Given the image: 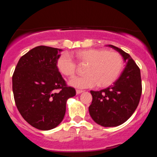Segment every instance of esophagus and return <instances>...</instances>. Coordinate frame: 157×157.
I'll return each mask as SVG.
<instances>
[{
    "mask_svg": "<svg viewBox=\"0 0 157 157\" xmlns=\"http://www.w3.org/2000/svg\"><path fill=\"white\" fill-rule=\"evenodd\" d=\"M83 90H79V89H78V90H76V94H81V93H82L83 92Z\"/></svg>",
    "mask_w": 157,
    "mask_h": 157,
    "instance_id": "esophagus-1",
    "label": "esophagus"
}]
</instances>
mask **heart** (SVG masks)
Here are the masks:
<instances>
[{
    "instance_id": "heart-1",
    "label": "heart",
    "mask_w": 157,
    "mask_h": 157,
    "mask_svg": "<svg viewBox=\"0 0 157 157\" xmlns=\"http://www.w3.org/2000/svg\"><path fill=\"white\" fill-rule=\"evenodd\" d=\"M79 65H88L87 75L72 78L69 84L78 88H93L99 85L106 87L115 82L123 68V58L116 51L105 49H87L75 52ZM58 70L67 77H73L78 65L69 56L63 53L56 61Z\"/></svg>"
}]
</instances>
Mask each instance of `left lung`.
Returning <instances> with one entry per match:
<instances>
[{
  "mask_svg": "<svg viewBox=\"0 0 157 157\" xmlns=\"http://www.w3.org/2000/svg\"><path fill=\"white\" fill-rule=\"evenodd\" d=\"M126 62V67L114 84L101 91H91L92 102L88 108L91 118L103 127H117L131 117L142 93L140 70L128 53L112 45Z\"/></svg>",
  "mask_w": 157,
  "mask_h": 157,
  "instance_id": "obj_1",
  "label": "left lung"
}]
</instances>
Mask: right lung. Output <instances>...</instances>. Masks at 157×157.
Instances as JSON below:
<instances>
[{
    "label": "right lung",
    "mask_w": 157,
    "mask_h": 157,
    "mask_svg": "<svg viewBox=\"0 0 157 157\" xmlns=\"http://www.w3.org/2000/svg\"><path fill=\"white\" fill-rule=\"evenodd\" d=\"M62 49L39 46L18 61L12 76L15 104L21 116L36 129L48 131L64 118L67 99L76 94L59 72Z\"/></svg>",
    "instance_id": "right-lung-1"
}]
</instances>
